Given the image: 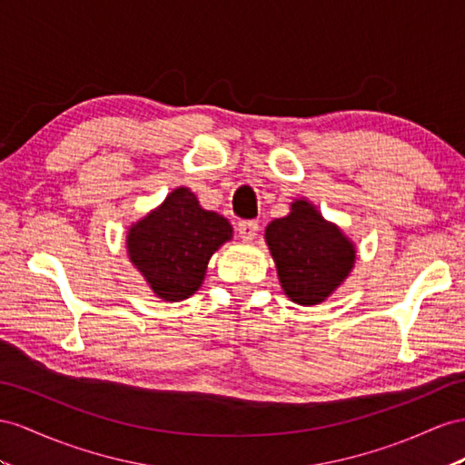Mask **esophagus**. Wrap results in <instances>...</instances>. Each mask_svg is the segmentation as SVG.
<instances>
[{"mask_svg": "<svg viewBox=\"0 0 465 465\" xmlns=\"http://www.w3.org/2000/svg\"><path fill=\"white\" fill-rule=\"evenodd\" d=\"M257 230H259L257 222H252V220L237 223V232H240V237L243 242H253L255 235H257Z\"/></svg>", "mask_w": 465, "mask_h": 465, "instance_id": "1", "label": "esophagus"}]
</instances>
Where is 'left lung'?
<instances>
[{
    "label": "left lung",
    "mask_w": 465,
    "mask_h": 465,
    "mask_svg": "<svg viewBox=\"0 0 465 465\" xmlns=\"http://www.w3.org/2000/svg\"><path fill=\"white\" fill-rule=\"evenodd\" d=\"M282 292L301 306L322 304L350 277L357 249L311 200L294 198L284 218L265 228Z\"/></svg>",
    "instance_id": "8db88e82"
}]
</instances>
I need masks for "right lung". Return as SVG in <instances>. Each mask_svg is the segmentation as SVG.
Here are the masks:
<instances>
[{
    "label": "right lung",
    "instance_id": "right-lung-1",
    "mask_svg": "<svg viewBox=\"0 0 465 465\" xmlns=\"http://www.w3.org/2000/svg\"><path fill=\"white\" fill-rule=\"evenodd\" d=\"M233 237L232 223L204 210L190 188L178 186L157 208L129 225L127 257L154 296L178 302L204 282L208 261Z\"/></svg>",
    "mask_w": 465,
    "mask_h": 465
}]
</instances>
